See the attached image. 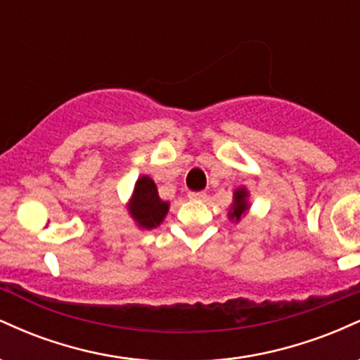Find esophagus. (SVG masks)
Listing matches in <instances>:
<instances>
[{
    "instance_id": "34e87169",
    "label": "esophagus",
    "mask_w": 360,
    "mask_h": 360,
    "mask_svg": "<svg viewBox=\"0 0 360 360\" xmlns=\"http://www.w3.org/2000/svg\"><path fill=\"white\" fill-rule=\"evenodd\" d=\"M188 198L193 201H200V200H205L206 193L205 191H191V193H188Z\"/></svg>"
}]
</instances>
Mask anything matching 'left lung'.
I'll return each mask as SVG.
<instances>
[{"instance_id":"left-lung-1","label":"left lung","mask_w":360,"mask_h":360,"mask_svg":"<svg viewBox=\"0 0 360 360\" xmlns=\"http://www.w3.org/2000/svg\"><path fill=\"white\" fill-rule=\"evenodd\" d=\"M247 191L245 189H237L233 194V206H232V212H230V218L235 221L240 220V217L243 213H245V210L249 208V205H247Z\"/></svg>"}]
</instances>
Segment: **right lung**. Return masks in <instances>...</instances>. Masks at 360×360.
<instances>
[{"instance_id": "obj_1", "label": "right lung", "mask_w": 360, "mask_h": 360, "mask_svg": "<svg viewBox=\"0 0 360 360\" xmlns=\"http://www.w3.org/2000/svg\"><path fill=\"white\" fill-rule=\"evenodd\" d=\"M131 217L137 220L142 229H155L166 217L169 203L162 201L157 194V186L150 177L142 176L135 186L134 198L130 203Z\"/></svg>"}]
</instances>
